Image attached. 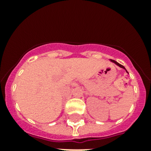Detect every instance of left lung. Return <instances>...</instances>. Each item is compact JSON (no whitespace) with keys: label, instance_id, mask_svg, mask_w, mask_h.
<instances>
[{"label":"left lung","instance_id":"1","mask_svg":"<svg viewBox=\"0 0 151 151\" xmlns=\"http://www.w3.org/2000/svg\"><path fill=\"white\" fill-rule=\"evenodd\" d=\"M110 62H112V63H115V64H116V65H117V66H119V67H121V68H122V69H124V70H125V71H126L127 73H128V71L126 70V69L124 68V66H122V65H121V64H120V63H118L117 62L114 61V60H113V59H110Z\"/></svg>","mask_w":151,"mask_h":151}]
</instances>
